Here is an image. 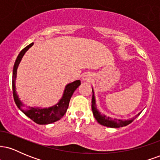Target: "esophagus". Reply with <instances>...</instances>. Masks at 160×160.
I'll return each instance as SVG.
<instances>
[{"instance_id":"34e87169","label":"esophagus","mask_w":160,"mask_h":160,"mask_svg":"<svg viewBox=\"0 0 160 160\" xmlns=\"http://www.w3.org/2000/svg\"><path fill=\"white\" fill-rule=\"evenodd\" d=\"M92 74H90V73H86L82 78V81H86V82H89L90 80H92Z\"/></svg>"}]
</instances>
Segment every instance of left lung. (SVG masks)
<instances>
[{
    "label": "left lung",
    "mask_w": 160,
    "mask_h": 160,
    "mask_svg": "<svg viewBox=\"0 0 160 160\" xmlns=\"http://www.w3.org/2000/svg\"><path fill=\"white\" fill-rule=\"evenodd\" d=\"M94 90L92 89V111L93 115H94L95 120H97V122L99 124L102 125V126H107V127L110 128H120L123 127V126H127V125L131 123L132 121L135 120V118H137L140 113H138L137 115H135V117H132L131 119H128V120H120V119H116V118H111V117H107L105 114L103 113H101V112L97 109L96 107V102H95V94H94Z\"/></svg>",
    "instance_id": "obj_1"
}]
</instances>
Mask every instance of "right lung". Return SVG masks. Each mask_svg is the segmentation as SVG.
Instances as JSON below:
<instances>
[{
	"label": "right lung",
	"mask_w": 160,
	"mask_h": 160,
	"mask_svg": "<svg viewBox=\"0 0 160 160\" xmlns=\"http://www.w3.org/2000/svg\"><path fill=\"white\" fill-rule=\"evenodd\" d=\"M34 43H31L24 48L19 52V56H17L15 64L13 66V71H12V93H13V98L15 103L19 109L22 111L27 117L35 122L36 123L40 125H47L50 124L52 122L59 120L60 119L65 115L68 108L70 100L74 92L76 90L77 88L80 85V80H75V81L70 82L65 86L64 89L62 97L58 101V102L52 107L49 108H41V107H28L25 106L22 102H21L19 95H17L16 90V80L17 76V69L19 65L21 62L22 58L25 55V53L28 50L29 48L32 47Z\"/></svg>",
	"instance_id": "add662e5"
}]
</instances>
